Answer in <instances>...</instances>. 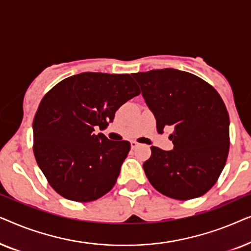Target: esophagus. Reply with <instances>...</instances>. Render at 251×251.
<instances>
[{
    "label": "esophagus",
    "instance_id": "obj_1",
    "mask_svg": "<svg viewBox=\"0 0 251 251\" xmlns=\"http://www.w3.org/2000/svg\"><path fill=\"white\" fill-rule=\"evenodd\" d=\"M130 145H131V149H136V147L139 146V143H137L136 140H131V142H130Z\"/></svg>",
    "mask_w": 251,
    "mask_h": 251
}]
</instances>
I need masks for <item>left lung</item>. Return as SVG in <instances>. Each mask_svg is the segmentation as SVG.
Wrapping results in <instances>:
<instances>
[{"mask_svg":"<svg viewBox=\"0 0 251 251\" xmlns=\"http://www.w3.org/2000/svg\"><path fill=\"white\" fill-rule=\"evenodd\" d=\"M156 120L157 132L173 126L174 150L152 146L144 170L166 197L191 200L218 180L229 150V118L215 88L188 72L164 68L132 74Z\"/></svg>","mask_w":251,"mask_h":251,"instance_id":"obj_1","label":"left lung"}]
</instances>
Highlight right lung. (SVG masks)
I'll list each match as a JSON object with an SVG mask.
<instances>
[{"label": "right lung", "mask_w": 251, "mask_h": 251, "mask_svg": "<svg viewBox=\"0 0 251 251\" xmlns=\"http://www.w3.org/2000/svg\"><path fill=\"white\" fill-rule=\"evenodd\" d=\"M140 90L129 74L85 73L54 85L33 121V151L50 186L68 200L90 202L114 186L130 151L126 140H109L115 112Z\"/></svg>", "instance_id": "add662e5"}]
</instances>
